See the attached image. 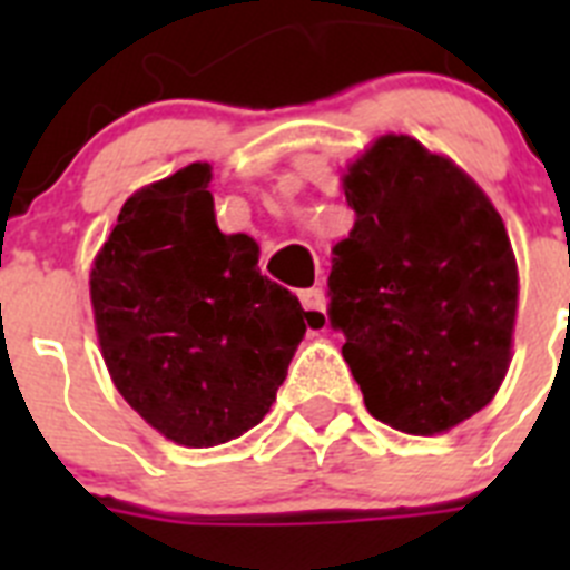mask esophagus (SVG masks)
I'll list each match as a JSON object with an SVG mask.
<instances>
[{
  "label": "esophagus",
  "mask_w": 570,
  "mask_h": 570,
  "mask_svg": "<svg viewBox=\"0 0 570 570\" xmlns=\"http://www.w3.org/2000/svg\"><path fill=\"white\" fill-rule=\"evenodd\" d=\"M302 308L308 311V316H316V320H325V308H328V299H325V291L322 288H308L299 294Z\"/></svg>",
  "instance_id": "esophagus-1"
}]
</instances>
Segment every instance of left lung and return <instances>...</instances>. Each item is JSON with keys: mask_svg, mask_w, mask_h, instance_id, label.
<instances>
[{"mask_svg": "<svg viewBox=\"0 0 570 570\" xmlns=\"http://www.w3.org/2000/svg\"><path fill=\"white\" fill-rule=\"evenodd\" d=\"M328 320L365 407L402 434L451 431L511 365L520 276L502 216L448 156L380 136L347 168Z\"/></svg>", "mask_w": 570, "mask_h": 570, "instance_id": "1", "label": "left lung"}]
</instances>
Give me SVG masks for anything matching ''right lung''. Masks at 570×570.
<instances>
[{
    "instance_id": "1",
    "label": "right lung",
    "mask_w": 570,
    "mask_h": 570,
    "mask_svg": "<svg viewBox=\"0 0 570 570\" xmlns=\"http://www.w3.org/2000/svg\"><path fill=\"white\" fill-rule=\"evenodd\" d=\"M210 165L136 190L90 271L116 391L168 440L214 448L268 414L308 311L262 276L259 245L216 228Z\"/></svg>"
}]
</instances>
